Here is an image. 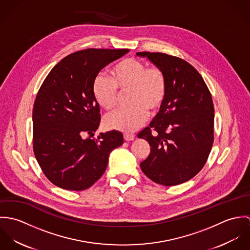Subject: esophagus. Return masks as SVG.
Returning <instances> with one entry per match:
<instances>
[{"instance_id":"esophagus-1","label":"esophagus","mask_w":250,"mask_h":250,"mask_svg":"<svg viewBox=\"0 0 250 250\" xmlns=\"http://www.w3.org/2000/svg\"><path fill=\"white\" fill-rule=\"evenodd\" d=\"M123 137H124V140L127 141V142L133 141V140L135 139V135H133V134H128V133H125V134L123 135Z\"/></svg>"}]
</instances>
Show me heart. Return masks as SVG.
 <instances>
[{"label":"heart","instance_id":"obj_1","mask_svg":"<svg viewBox=\"0 0 250 250\" xmlns=\"http://www.w3.org/2000/svg\"><path fill=\"white\" fill-rule=\"evenodd\" d=\"M110 79L98 75L92 83V95L100 107L111 109L120 91L130 90L129 107L118 108L107 114L104 123L109 129L133 132L140 128L151 113L158 112L167 96V82L158 67H147L136 59H124L109 69Z\"/></svg>","mask_w":250,"mask_h":250}]
</instances>
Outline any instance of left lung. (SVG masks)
Returning <instances> with one entry per match:
<instances>
[{"instance_id": "obj_1", "label": "left lung", "mask_w": 250, "mask_h": 250, "mask_svg": "<svg viewBox=\"0 0 250 250\" xmlns=\"http://www.w3.org/2000/svg\"><path fill=\"white\" fill-rule=\"evenodd\" d=\"M166 77L162 108L138 138L150 145L141 163L143 173L157 184L175 186L194 177L204 167L214 143L212 95L198 71L186 61L164 53L139 52ZM153 134H151V131Z\"/></svg>"}]
</instances>
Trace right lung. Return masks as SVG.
Instances as JSON below:
<instances>
[{
    "label": "right lung",
    "mask_w": 250,
    "mask_h": 250,
    "mask_svg": "<svg viewBox=\"0 0 250 250\" xmlns=\"http://www.w3.org/2000/svg\"><path fill=\"white\" fill-rule=\"evenodd\" d=\"M129 49H86L62 59L46 77L36 95L34 110V152L54 185L83 190L100 178L109 153L123 143L112 130L92 138L101 120L100 106L91 87L94 78ZM85 134L91 136L84 139Z\"/></svg>",
    "instance_id": "right-lung-1"
}]
</instances>
